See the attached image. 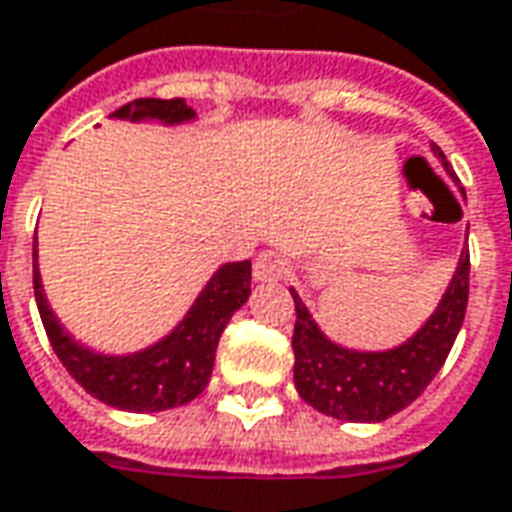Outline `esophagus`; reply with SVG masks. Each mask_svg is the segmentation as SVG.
<instances>
[{
	"label": "esophagus",
	"mask_w": 512,
	"mask_h": 512,
	"mask_svg": "<svg viewBox=\"0 0 512 512\" xmlns=\"http://www.w3.org/2000/svg\"><path fill=\"white\" fill-rule=\"evenodd\" d=\"M288 274V260L279 252H260L255 257V279L257 282H279Z\"/></svg>",
	"instance_id": "obj_1"
}]
</instances>
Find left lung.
<instances>
[{
    "instance_id": "left-lung-1",
    "label": "left lung",
    "mask_w": 512,
    "mask_h": 512,
    "mask_svg": "<svg viewBox=\"0 0 512 512\" xmlns=\"http://www.w3.org/2000/svg\"><path fill=\"white\" fill-rule=\"evenodd\" d=\"M433 156L450 172L439 145H433ZM290 296L296 304L293 381L301 400L345 422H384L425 392L461 332L469 301V249L461 252L436 312L414 337L389 351H351L337 345L312 321L299 293L290 288Z\"/></svg>"
}]
</instances>
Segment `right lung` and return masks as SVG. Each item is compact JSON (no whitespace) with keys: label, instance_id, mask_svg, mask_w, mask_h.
<instances>
[{"label":"right lung","instance_id":"obj_1","mask_svg":"<svg viewBox=\"0 0 512 512\" xmlns=\"http://www.w3.org/2000/svg\"><path fill=\"white\" fill-rule=\"evenodd\" d=\"M120 120H161L167 126L194 120V109L183 98H136L120 106L115 115ZM32 271H35V301L40 321L49 334L54 354L62 367L76 378L93 397L123 411H164L189 403L208 386L216 359V345L224 326L235 310H241L252 293V263H224L211 282L205 285L186 318L172 332L145 351L126 356L95 354L76 343L51 312L38 271V246H32Z\"/></svg>","mask_w":512,"mask_h":512}]
</instances>
